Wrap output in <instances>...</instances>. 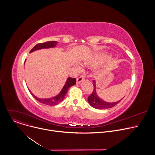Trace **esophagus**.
I'll return each mask as SVG.
<instances>
[{
    "instance_id": "esophagus-1",
    "label": "esophagus",
    "mask_w": 155,
    "mask_h": 155,
    "mask_svg": "<svg viewBox=\"0 0 155 155\" xmlns=\"http://www.w3.org/2000/svg\"><path fill=\"white\" fill-rule=\"evenodd\" d=\"M84 80V76L82 75H80V76L77 78V83H80L82 82Z\"/></svg>"
}]
</instances>
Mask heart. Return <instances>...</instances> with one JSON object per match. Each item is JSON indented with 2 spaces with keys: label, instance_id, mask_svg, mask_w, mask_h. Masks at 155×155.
Returning a JSON list of instances; mask_svg holds the SVG:
<instances>
[{
  "label": "heart",
  "instance_id": "b5f03b06",
  "mask_svg": "<svg viewBox=\"0 0 155 155\" xmlns=\"http://www.w3.org/2000/svg\"><path fill=\"white\" fill-rule=\"evenodd\" d=\"M101 59H105V58H104V57H102V58H101Z\"/></svg>",
  "mask_w": 155,
  "mask_h": 155
}]
</instances>
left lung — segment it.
Instances as JSON below:
<instances>
[{
  "label": "left lung",
  "mask_w": 155,
  "mask_h": 155,
  "mask_svg": "<svg viewBox=\"0 0 155 155\" xmlns=\"http://www.w3.org/2000/svg\"><path fill=\"white\" fill-rule=\"evenodd\" d=\"M93 86H94V90L91 93V94L88 97L87 101L90 104V105L95 108L100 109V110H104V109H107L114 107L117 104H118L123 99L121 100L115 102H107L104 101H103L102 99H101L96 93V81L95 80H93Z\"/></svg>",
  "instance_id": "obj_1"
}]
</instances>
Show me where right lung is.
Returning a JSON list of instances; mask_svg holds the SVG:
<instances>
[{
  "instance_id": "right-lung-1",
  "label": "right lung",
  "mask_w": 155,
  "mask_h": 155,
  "mask_svg": "<svg viewBox=\"0 0 155 155\" xmlns=\"http://www.w3.org/2000/svg\"><path fill=\"white\" fill-rule=\"evenodd\" d=\"M58 41H46L42 43H38L37 45L30 51V53H32L34 51L40 50V49H43V48H53L56 46L58 44ZM76 83V79L75 78H73L71 77H69L67 79V81H66L64 87H62V89L61 91L59 93V94L57 96L51 97V98H48V99H40L37 97H36L35 95L33 94V93L29 90V92L31 93V95L38 102L45 104L48 105H56L62 102L65 97V94H67L68 90L69 89V87H71L72 86L75 85Z\"/></svg>"
}]
</instances>
